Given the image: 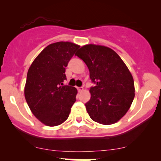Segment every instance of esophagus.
I'll return each instance as SVG.
<instances>
[{"label": "esophagus", "mask_w": 161, "mask_h": 161, "mask_svg": "<svg viewBox=\"0 0 161 161\" xmlns=\"http://www.w3.org/2000/svg\"><path fill=\"white\" fill-rule=\"evenodd\" d=\"M77 89H78L79 92H82L83 90H84V88H83L82 87H79V88H77Z\"/></svg>", "instance_id": "34e87169"}]
</instances>
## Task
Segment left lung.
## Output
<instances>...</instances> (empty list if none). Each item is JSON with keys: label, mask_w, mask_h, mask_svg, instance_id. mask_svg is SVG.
<instances>
[{"label": "left lung", "mask_w": 161, "mask_h": 161, "mask_svg": "<svg viewBox=\"0 0 161 161\" xmlns=\"http://www.w3.org/2000/svg\"><path fill=\"white\" fill-rule=\"evenodd\" d=\"M75 55L86 63L90 79L96 86L90 88L91 98L86 104L92 120L111 125L126 114L135 97L133 77L120 57L103 45L82 46Z\"/></svg>", "instance_id": "left-lung-1"}]
</instances>
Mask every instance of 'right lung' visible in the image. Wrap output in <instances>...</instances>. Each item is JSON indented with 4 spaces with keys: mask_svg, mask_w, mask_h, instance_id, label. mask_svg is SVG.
<instances>
[{
    "mask_svg": "<svg viewBox=\"0 0 161 161\" xmlns=\"http://www.w3.org/2000/svg\"><path fill=\"white\" fill-rule=\"evenodd\" d=\"M80 46L69 42L47 45L28 70L24 95L31 111L41 123L56 126L67 119L78 93L64 86L68 62Z\"/></svg>",
    "mask_w": 161,
    "mask_h": 161,
    "instance_id": "add662e5",
    "label": "right lung"
}]
</instances>
